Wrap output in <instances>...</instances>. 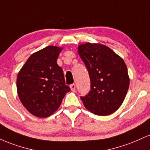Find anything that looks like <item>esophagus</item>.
<instances>
[{"instance_id": "esophagus-1", "label": "esophagus", "mask_w": 150, "mask_h": 150, "mask_svg": "<svg viewBox=\"0 0 150 150\" xmlns=\"http://www.w3.org/2000/svg\"><path fill=\"white\" fill-rule=\"evenodd\" d=\"M70 89H71V91L75 92V88H76V86H75V84H71V85H70Z\"/></svg>"}]
</instances>
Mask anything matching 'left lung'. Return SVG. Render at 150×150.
Returning a JSON list of instances; mask_svg holds the SVG:
<instances>
[{
	"label": "left lung",
	"instance_id": "left-lung-1",
	"mask_svg": "<svg viewBox=\"0 0 150 150\" xmlns=\"http://www.w3.org/2000/svg\"><path fill=\"white\" fill-rule=\"evenodd\" d=\"M81 59L88 70L90 91L80 97L87 110L98 116L116 111L128 90L129 77L124 61L110 48L90 43L78 46Z\"/></svg>",
	"mask_w": 150,
	"mask_h": 150
}]
</instances>
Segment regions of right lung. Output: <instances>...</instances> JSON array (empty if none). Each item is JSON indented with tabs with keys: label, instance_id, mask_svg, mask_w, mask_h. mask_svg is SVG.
<instances>
[{
	"label": "right lung",
	"instance_id": "right-lung-1",
	"mask_svg": "<svg viewBox=\"0 0 150 150\" xmlns=\"http://www.w3.org/2000/svg\"><path fill=\"white\" fill-rule=\"evenodd\" d=\"M61 49L49 46L33 53L18 73V97L27 111L39 118L51 116L70 91L56 62Z\"/></svg>",
	"mask_w": 150,
	"mask_h": 150
}]
</instances>
